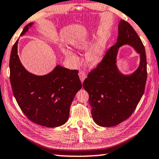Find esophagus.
<instances>
[{"label": "esophagus", "instance_id": "34e87169", "mask_svg": "<svg viewBox=\"0 0 159 159\" xmlns=\"http://www.w3.org/2000/svg\"><path fill=\"white\" fill-rule=\"evenodd\" d=\"M79 76H80L81 82H84V80H85V78L87 77V75H86L84 71H83L81 70H80V72H79Z\"/></svg>", "mask_w": 159, "mask_h": 159}]
</instances>
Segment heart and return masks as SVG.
Listing matches in <instances>:
<instances>
[{
  "label": "heart",
  "mask_w": 159,
  "mask_h": 159,
  "mask_svg": "<svg viewBox=\"0 0 159 159\" xmlns=\"http://www.w3.org/2000/svg\"><path fill=\"white\" fill-rule=\"evenodd\" d=\"M89 44V40L88 39L78 40L73 43V46L79 49L86 48V47H88ZM66 52L67 54L70 56L75 60H77V58L75 57V56L72 52L69 51V50H66ZM102 54H103V47H102V44L98 43L87 53V58L88 61H89L91 63H98L101 59Z\"/></svg>",
  "instance_id": "heart-1"
}]
</instances>
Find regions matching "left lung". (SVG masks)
I'll return each instance as SVG.
<instances>
[{"label":"left lung","mask_w":159,"mask_h":159,"mask_svg":"<svg viewBox=\"0 0 159 159\" xmlns=\"http://www.w3.org/2000/svg\"><path fill=\"white\" fill-rule=\"evenodd\" d=\"M124 44L131 45L141 54L140 66L130 75L121 74L116 65L118 49ZM147 77V58L143 42L131 25L121 20L115 45L107 50L83 83V87L89 94V102L94 121L101 126L111 127L126 120L143 95Z\"/></svg>","instance_id":"obj_1"}]
</instances>
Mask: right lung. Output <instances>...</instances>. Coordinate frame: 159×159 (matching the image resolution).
Instances as JSON below:
<instances>
[{
  "instance_id": "1",
  "label": "right lung",
  "mask_w": 159,
  "mask_h": 159,
  "mask_svg": "<svg viewBox=\"0 0 159 159\" xmlns=\"http://www.w3.org/2000/svg\"><path fill=\"white\" fill-rule=\"evenodd\" d=\"M33 23L27 24L21 35ZM18 40L11 51L10 80L16 102L26 117L35 124L57 127L66 123L75 94L82 88L78 70L61 66L44 76L30 73L17 54Z\"/></svg>"
}]
</instances>
